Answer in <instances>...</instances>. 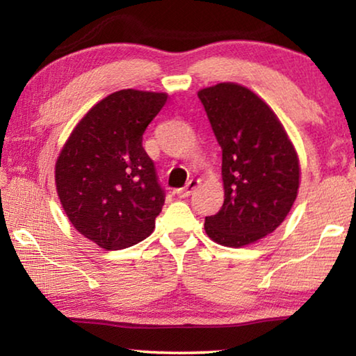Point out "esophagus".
Returning <instances> with one entry per match:
<instances>
[{"label": "esophagus", "instance_id": "obj_1", "mask_svg": "<svg viewBox=\"0 0 356 356\" xmlns=\"http://www.w3.org/2000/svg\"><path fill=\"white\" fill-rule=\"evenodd\" d=\"M200 184H201V180L200 179H191V180H188V184H186L184 188H179V190H176V195L179 196V197H188L193 191H195L197 186H200Z\"/></svg>", "mask_w": 356, "mask_h": 356}]
</instances>
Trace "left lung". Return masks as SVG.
Here are the masks:
<instances>
[{"instance_id": "1", "label": "left lung", "mask_w": 356, "mask_h": 356, "mask_svg": "<svg viewBox=\"0 0 356 356\" xmlns=\"http://www.w3.org/2000/svg\"><path fill=\"white\" fill-rule=\"evenodd\" d=\"M222 150L225 204L206 216L209 238L229 248L256 243L276 231L300 188V160L284 125L251 89L218 83L197 91Z\"/></svg>"}]
</instances>
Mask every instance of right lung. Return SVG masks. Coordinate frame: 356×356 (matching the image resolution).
<instances>
[{
  "label": "right lung",
  "mask_w": 356,
  "mask_h": 356,
  "mask_svg": "<svg viewBox=\"0 0 356 356\" xmlns=\"http://www.w3.org/2000/svg\"><path fill=\"white\" fill-rule=\"evenodd\" d=\"M166 92L120 89L80 119L59 152L55 184L61 206L81 236L113 251L140 243L165 202L143 134Z\"/></svg>",
  "instance_id": "add662e5"
}]
</instances>
